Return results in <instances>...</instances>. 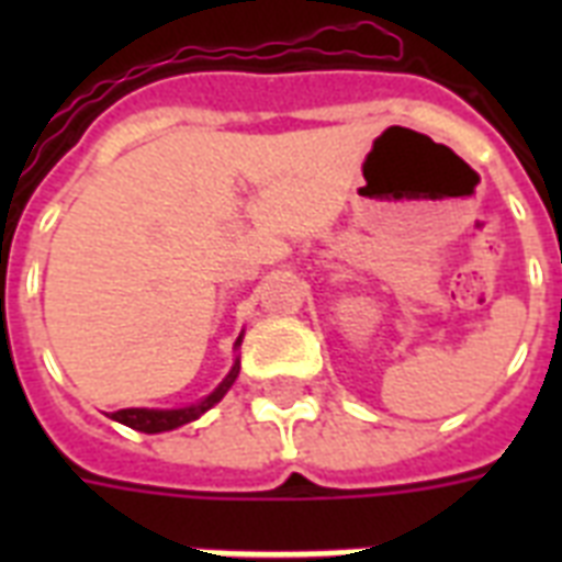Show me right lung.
Here are the masks:
<instances>
[{
    "label": "right lung",
    "instance_id": "1",
    "mask_svg": "<svg viewBox=\"0 0 562 562\" xmlns=\"http://www.w3.org/2000/svg\"><path fill=\"white\" fill-rule=\"evenodd\" d=\"M236 344H241V338H238ZM238 375V361L236 368L229 370V375L224 379V382L215 387V391L206 396V400H201L198 405H189V408H178V411H154V408H122V411H113V419L116 423H122V426L127 428H136V431H145V435H157V431H171V428L178 426H187V423H192V419H198L203 414V411H210L215 402L224 396V393L229 391V384L236 382Z\"/></svg>",
    "mask_w": 562,
    "mask_h": 562
}]
</instances>
